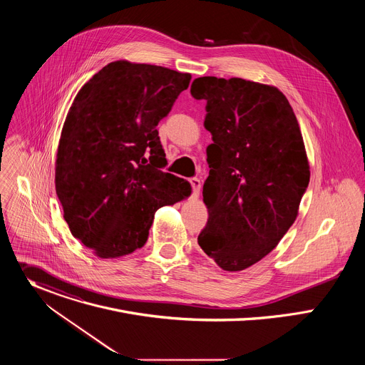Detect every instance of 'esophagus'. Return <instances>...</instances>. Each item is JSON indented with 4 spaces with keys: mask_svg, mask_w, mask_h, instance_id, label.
I'll return each instance as SVG.
<instances>
[{
    "mask_svg": "<svg viewBox=\"0 0 365 365\" xmlns=\"http://www.w3.org/2000/svg\"><path fill=\"white\" fill-rule=\"evenodd\" d=\"M189 183H190V186H192V196L193 197H197L199 196V192H200V180L197 179V178H192V179H189Z\"/></svg>",
    "mask_w": 365,
    "mask_h": 365,
    "instance_id": "34e87169",
    "label": "esophagus"
}]
</instances>
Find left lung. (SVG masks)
Returning a JSON list of instances; mask_svg holds the SVG:
<instances>
[{"label": "left lung", "instance_id": "8db88e82", "mask_svg": "<svg viewBox=\"0 0 365 365\" xmlns=\"http://www.w3.org/2000/svg\"><path fill=\"white\" fill-rule=\"evenodd\" d=\"M195 99L206 101L212 134L203 183L206 227L197 244L225 272H241L266 257L293 225L309 185L299 123L276 86L241 78L202 76Z\"/></svg>", "mask_w": 365, "mask_h": 365}]
</instances>
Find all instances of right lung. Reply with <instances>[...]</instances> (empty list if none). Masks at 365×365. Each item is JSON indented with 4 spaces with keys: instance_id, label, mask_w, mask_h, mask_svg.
Segmentation results:
<instances>
[{
    "instance_id": "1",
    "label": "right lung",
    "mask_w": 365,
    "mask_h": 365,
    "mask_svg": "<svg viewBox=\"0 0 365 365\" xmlns=\"http://www.w3.org/2000/svg\"><path fill=\"white\" fill-rule=\"evenodd\" d=\"M190 78L117 61L75 96L56 154V193L72 235L99 258L141 248L155 211L190 195L187 180L163 172L158 131Z\"/></svg>"
}]
</instances>
